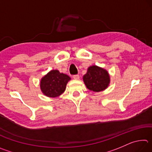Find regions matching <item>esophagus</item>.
I'll return each instance as SVG.
<instances>
[{
  "label": "esophagus",
  "mask_w": 152,
  "mask_h": 152,
  "mask_svg": "<svg viewBox=\"0 0 152 152\" xmlns=\"http://www.w3.org/2000/svg\"><path fill=\"white\" fill-rule=\"evenodd\" d=\"M73 78L74 80H79L80 76H79V75H74V76H73Z\"/></svg>",
  "instance_id": "esophagus-1"
}]
</instances>
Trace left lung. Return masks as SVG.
Returning a JSON list of instances; mask_svg holds the SVG:
<instances>
[{
	"instance_id": "1",
	"label": "left lung",
	"mask_w": 152,
	"mask_h": 152,
	"mask_svg": "<svg viewBox=\"0 0 152 152\" xmlns=\"http://www.w3.org/2000/svg\"><path fill=\"white\" fill-rule=\"evenodd\" d=\"M83 81L90 91L101 92L108 88L110 79L107 70L94 65L88 67L86 74L83 76Z\"/></svg>"
}]
</instances>
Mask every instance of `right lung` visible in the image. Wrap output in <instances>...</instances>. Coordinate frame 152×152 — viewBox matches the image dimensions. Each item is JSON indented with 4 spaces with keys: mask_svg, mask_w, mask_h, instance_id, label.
Returning a JSON list of instances; mask_svg holds the SVG:
<instances>
[{
    "mask_svg": "<svg viewBox=\"0 0 152 152\" xmlns=\"http://www.w3.org/2000/svg\"><path fill=\"white\" fill-rule=\"evenodd\" d=\"M71 78L58 70H52L42 77L40 81V89L46 96L58 97L65 91L67 83Z\"/></svg>",
    "mask_w": 152,
    "mask_h": 152,
    "instance_id": "1",
    "label": "right lung"
}]
</instances>
